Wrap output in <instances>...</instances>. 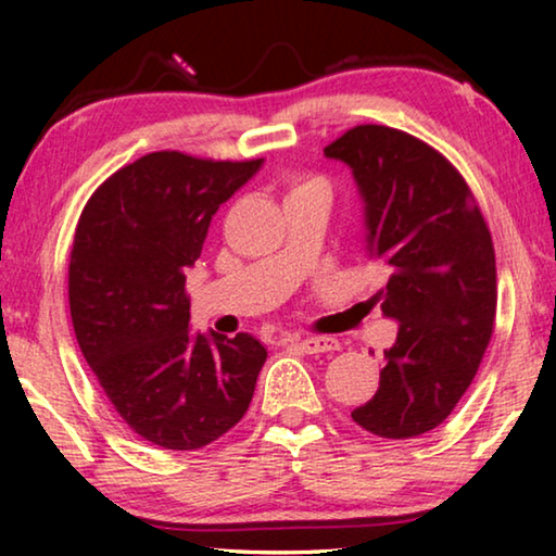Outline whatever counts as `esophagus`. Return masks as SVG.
I'll return each instance as SVG.
<instances>
[{"label": "esophagus", "instance_id": "obj_1", "mask_svg": "<svg viewBox=\"0 0 556 556\" xmlns=\"http://www.w3.org/2000/svg\"><path fill=\"white\" fill-rule=\"evenodd\" d=\"M294 345L299 348V351L314 355V353L336 351L338 341H336V338H328V336H312V338H301V341H294Z\"/></svg>", "mask_w": 556, "mask_h": 556}]
</instances>
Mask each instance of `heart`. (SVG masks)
Here are the masks:
<instances>
[{"label": "heart", "instance_id": "obj_1", "mask_svg": "<svg viewBox=\"0 0 556 556\" xmlns=\"http://www.w3.org/2000/svg\"><path fill=\"white\" fill-rule=\"evenodd\" d=\"M304 193H328V184L318 176H296L289 184V195H304Z\"/></svg>", "mask_w": 556, "mask_h": 556}]
</instances>
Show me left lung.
Wrapping results in <instances>:
<instances>
[{
	"mask_svg": "<svg viewBox=\"0 0 556 556\" xmlns=\"http://www.w3.org/2000/svg\"><path fill=\"white\" fill-rule=\"evenodd\" d=\"M324 154L353 168L368 257L388 275L372 301L400 324L378 392L351 417L382 439L427 434L454 412L491 343V230L456 166L407 131L357 125Z\"/></svg>",
	"mask_w": 556,
	"mask_h": 556,
	"instance_id": "8db88e82",
	"label": "left lung"
}]
</instances>
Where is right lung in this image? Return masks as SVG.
Segmentation results:
<instances>
[{
  "label": "right lung",
  "mask_w": 556,
  "mask_h": 556,
  "mask_svg": "<svg viewBox=\"0 0 556 556\" xmlns=\"http://www.w3.org/2000/svg\"><path fill=\"white\" fill-rule=\"evenodd\" d=\"M260 166L152 152L112 174L75 228V338L125 425L162 448H203L230 431L267 361L250 333L188 331L186 294L215 211Z\"/></svg>",
  "instance_id": "1"
}]
</instances>
